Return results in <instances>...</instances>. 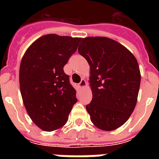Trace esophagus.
<instances>
[{
	"label": "esophagus",
	"instance_id": "esophagus-1",
	"mask_svg": "<svg viewBox=\"0 0 159 159\" xmlns=\"http://www.w3.org/2000/svg\"><path fill=\"white\" fill-rule=\"evenodd\" d=\"M78 85H79L80 88H84V87H85L87 85L86 81H85V80H84V79H82V81L80 82Z\"/></svg>",
	"mask_w": 159,
	"mask_h": 159
}]
</instances>
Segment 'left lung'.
Returning <instances> with one entry per match:
<instances>
[{
  "label": "left lung",
  "mask_w": 159,
  "mask_h": 159,
  "mask_svg": "<svg viewBox=\"0 0 159 159\" xmlns=\"http://www.w3.org/2000/svg\"><path fill=\"white\" fill-rule=\"evenodd\" d=\"M78 52L90 66L93 98L86 109L100 129L125 123L136 106L140 73L136 59L116 41L103 36L82 38Z\"/></svg>",
  "instance_id": "left-lung-1"
}]
</instances>
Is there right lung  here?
<instances>
[{"mask_svg": "<svg viewBox=\"0 0 159 159\" xmlns=\"http://www.w3.org/2000/svg\"><path fill=\"white\" fill-rule=\"evenodd\" d=\"M80 41L50 34L33 42L23 56L19 85L24 105L35 124L45 131L64 126L77 101L64 66Z\"/></svg>", "mask_w": 159, "mask_h": 159, "instance_id": "1", "label": "right lung"}]
</instances>
